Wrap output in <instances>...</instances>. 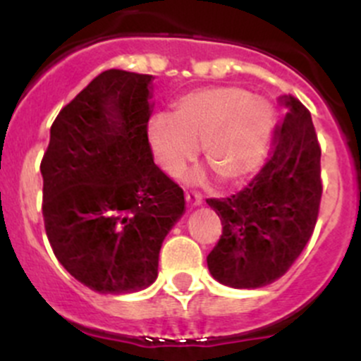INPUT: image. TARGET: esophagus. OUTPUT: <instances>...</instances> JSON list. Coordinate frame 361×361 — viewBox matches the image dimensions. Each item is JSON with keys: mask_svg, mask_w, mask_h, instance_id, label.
I'll use <instances>...</instances> for the list:
<instances>
[{"mask_svg": "<svg viewBox=\"0 0 361 361\" xmlns=\"http://www.w3.org/2000/svg\"><path fill=\"white\" fill-rule=\"evenodd\" d=\"M185 199H187V204L190 207H197L202 204V197L199 194H195V192H187V194H185Z\"/></svg>", "mask_w": 361, "mask_h": 361, "instance_id": "34e87169", "label": "esophagus"}]
</instances>
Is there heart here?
Wrapping results in <instances>:
<instances>
[{
  "label": "heart",
  "mask_w": 361,
  "mask_h": 361,
  "mask_svg": "<svg viewBox=\"0 0 361 361\" xmlns=\"http://www.w3.org/2000/svg\"><path fill=\"white\" fill-rule=\"evenodd\" d=\"M274 110L260 97L235 87L202 90L178 103L174 116L159 113L148 136L159 164L180 176L202 147V159L224 181H239L265 157Z\"/></svg>",
  "instance_id": "1"
}]
</instances>
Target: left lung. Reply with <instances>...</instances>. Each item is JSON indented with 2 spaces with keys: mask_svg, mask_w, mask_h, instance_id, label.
Returning a JSON list of instances; mask_svg holds the SVG:
<instances>
[{
  "mask_svg": "<svg viewBox=\"0 0 361 361\" xmlns=\"http://www.w3.org/2000/svg\"><path fill=\"white\" fill-rule=\"evenodd\" d=\"M272 137L271 159L238 194L207 199L224 232L207 255V269L231 288H260L281 278L305 248L322 201L318 137L311 113L293 96Z\"/></svg>",
  "mask_w": 361,
  "mask_h": 361,
  "instance_id": "obj_1",
  "label": "left lung"
}]
</instances>
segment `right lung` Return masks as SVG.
I'll return each mask as SVG.
<instances>
[{
  "mask_svg": "<svg viewBox=\"0 0 361 361\" xmlns=\"http://www.w3.org/2000/svg\"><path fill=\"white\" fill-rule=\"evenodd\" d=\"M152 75L108 69L59 111L43 155V220L64 269L97 293H134L157 279L183 190L148 143Z\"/></svg>",
  "mask_w": 361,
  "mask_h": 361,
  "instance_id": "obj_1",
  "label": "right lung"
}]
</instances>
